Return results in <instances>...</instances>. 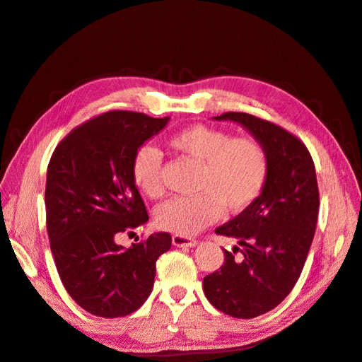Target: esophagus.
Instances as JSON below:
<instances>
[{
    "label": "esophagus",
    "instance_id": "34e87169",
    "mask_svg": "<svg viewBox=\"0 0 362 362\" xmlns=\"http://www.w3.org/2000/svg\"><path fill=\"white\" fill-rule=\"evenodd\" d=\"M172 245L177 246V247H194L196 245H198V240L175 234L172 237Z\"/></svg>",
    "mask_w": 362,
    "mask_h": 362
}]
</instances>
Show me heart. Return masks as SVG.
I'll use <instances>...</instances> for the list:
<instances>
[{
  "instance_id": "1",
  "label": "heart",
  "mask_w": 362,
  "mask_h": 362,
  "mask_svg": "<svg viewBox=\"0 0 362 362\" xmlns=\"http://www.w3.org/2000/svg\"><path fill=\"white\" fill-rule=\"evenodd\" d=\"M168 145L202 164L199 194L175 198L158 206L157 223L169 233L198 234L221 217L223 208L228 213L245 211L264 189L267 152L255 139H231L222 129L196 124L175 133ZM131 177L140 193L152 199L160 198L164 193L160 152L152 146L140 148L131 163Z\"/></svg>"
}]
</instances>
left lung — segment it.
Instances as JSON below:
<instances>
[{"label":"left lung","instance_id":"8db88e82","mask_svg":"<svg viewBox=\"0 0 362 362\" xmlns=\"http://www.w3.org/2000/svg\"><path fill=\"white\" fill-rule=\"evenodd\" d=\"M213 119L243 127L267 152L269 175L258 199L216 229L238 246L234 254L225 249L221 270L204 278L206 299L218 311L254 319L278 306L300 276L319 217L315 168L302 141L275 124L235 112Z\"/></svg>","mask_w":362,"mask_h":362}]
</instances>
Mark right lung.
Returning a JSON list of instances; mask_svg holds the SVG:
<instances>
[{
	"instance_id": "right-lung-1",
	"label": "right lung",
	"mask_w": 362,
	"mask_h": 362,
	"mask_svg": "<svg viewBox=\"0 0 362 362\" xmlns=\"http://www.w3.org/2000/svg\"><path fill=\"white\" fill-rule=\"evenodd\" d=\"M170 117L108 112L57 145L47 172V231L64 288L83 310L113 319L139 310L154 287L168 233L124 247L119 234L148 222L131 163Z\"/></svg>"
}]
</instances>
